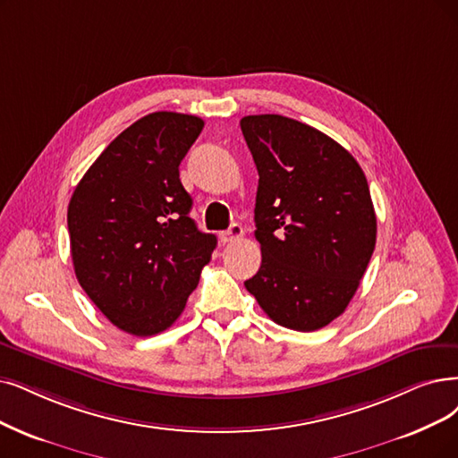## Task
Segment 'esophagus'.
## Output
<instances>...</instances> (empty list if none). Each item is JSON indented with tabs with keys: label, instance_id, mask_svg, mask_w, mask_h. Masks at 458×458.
<instances>
[{
	"label": "esophagus",
	"instance_id": "esophagus-1",
	"mask_svg": "<svg viewBox=\"0 0 458 458\" xmlns=\"http://www.w3.org/2000/svg\"><path fill=\"white\" fill-rule=\"evenodd\" d=\"M244 236V229H242V225H239V224H231V227L227 229V231H222L219 233V241H222L224 244H227V242H236V241H241Z\"/></svg>",
	"mask_w": 458,
	"mask_h": 458
}]
</instances>
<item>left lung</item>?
<instances>
[{
    "instance_id": "1",
    "label": "left lung",
    "mask_w": 458,
    "mask_h": 458,
    "mask_svg": "<svg viewBox=\"0 0 458 458\" xmlns=\"http://www.w3.org/2000/svg\"><path fill=\"white\" fill-rule=\"evenodd\" d=\"M241 130L259 173L261 267L244 285L293 331H318L353 299L376 246V212L357 159L293 118L255 114Z\"/></svg>"
}]
</instances>
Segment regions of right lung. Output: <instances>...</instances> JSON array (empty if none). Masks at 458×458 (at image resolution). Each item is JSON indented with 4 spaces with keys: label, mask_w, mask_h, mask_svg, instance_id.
<instances>
[{
    "label": "right lung",
    "mask_w": 458,
    "mask_h": 458,
    "mask_svg": "<svg viewBox=\"0 0 458 458\" xmlns=\"http://www.w3.org/2000/svg\"><path fill=\"white\" fill-rule=\"evenodd\" d=\"M203 127L191 114L142 116L106 146L69 200L77 280L130 335H157L180 318L216 248V236L190 217L178 173Z\"/></svg>",
    "instance_id": "1"
}]
</instances>
